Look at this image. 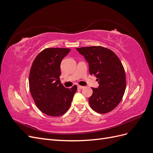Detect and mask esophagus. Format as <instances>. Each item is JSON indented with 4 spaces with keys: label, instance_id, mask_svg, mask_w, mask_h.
<instances>
[{
    "label": "esophagus",
    "instance_id": "obj_1",
    "mask_svg": "<svg viewBox=\"0 0 153 153\" xmlns=\"http://www.w3.org/2000/svg\"><path fill=\"white\" fill-rule=\"evenodd\" d=\"M84 86H81V85H78V89H84Z\"/></svg>",
    "mask_w": 153,
    "mask_h": 153
}]
</instances>
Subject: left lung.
Here are the masks:
<instances>
[{"label": "left lung", "instance_id": "8db88e82", "mask_svg": "<svg viewBox=\"0 0 153 153\" xmlns=\"http://www.w3.org/2000/svg\"><path fill=\"white\" fill-rule=\"evenodd\" d=\"M89 63V72L98 78V88L89 98L92 109L100 114L111 112L121 102L126 89V74L119 57L100 46L76 48Z\"/></svg>", "mask_w": 153, "mask_h": 153}]
</instances>
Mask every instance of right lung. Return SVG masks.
I'll return each mask as SVG.
<instances>
[{
    "instance_id": "add662e5",
    "label": "right lung",
    "mask_w": 153,
    "mask_h": 153,
    "mask_svg": "<svg viewBox=\"0 0 153 153\" xmlns=\"http://www.w3.org/2000/svg\"><path fill=\"white\" fill-rule=\"evenodd\" d=\"M69 48H45L32 62L29 74L30 91L39 110L49 116L59 117L70 107L76 91L75 85L65 88L60 81L61 63Z\"/></svg>"
}]
</instances>
